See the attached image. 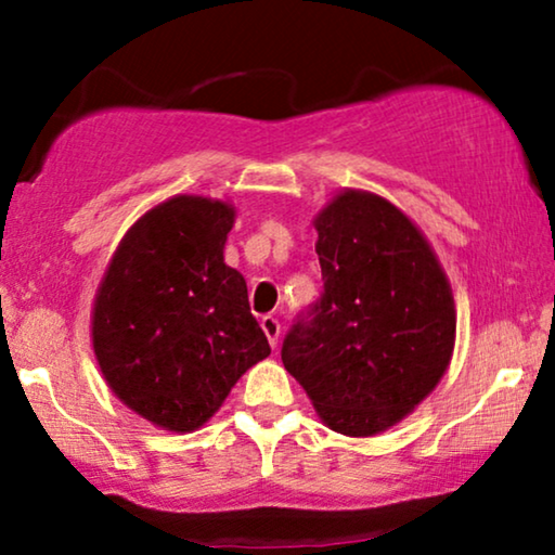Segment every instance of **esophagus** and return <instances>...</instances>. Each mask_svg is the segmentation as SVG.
I'll return each instance as SVG.
<instances>
[{
	"label": "esophagus",
	"mask_w": 555,
	"mask_h": 555,
	"mask_svg": "<svg viewBox=\"0 0 555 555\" xmlns=\"http://www.w3.org/2000/svg\"><path fill=\"white\" fill-rule=\"evenodd\" d=\"M260 325H262L264 336H268V340H270V346L275 348V346H278V338H280V323H278V318H275V315H262Z\"/></svg>",
	"instance_id": "obj_1"
}]
</instances>
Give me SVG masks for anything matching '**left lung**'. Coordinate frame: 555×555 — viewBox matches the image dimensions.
Instances as JSON below:
<instances>
[{
    "instance_id": "left-lung-1",
    "label": "left lung",
    "mask_w": 555,
    "mask_h": 555,
    "mask_svg": "<svg viewBox=\"0 0 555 555\" xmlns=\"http://www.w3.org/2000/svg\"><path fill=\"white\" fill-rule=\"evenodd\" d=\"M323 293L283 340L318 416L374 437L427 399L454 351V298L437 255L384 196L346 189L315 217Z\"/></svg>"
}]
</instances>
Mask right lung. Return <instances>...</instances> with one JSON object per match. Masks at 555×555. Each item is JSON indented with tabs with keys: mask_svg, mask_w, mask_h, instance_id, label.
<instances>
[{
	"mask_svg": "<svg viewBox=\"0 0 555 555\" xmlns=\"http://www.w3.org/2000/svg\"><path fill=\"white\" fill-rule=\"evenodd\" d=\"M232 224V204L171 196L126 232L98 287V366L128 409L162 429H199L270 356L245 278L224 262Z\"/></svg>",
	"mask_w": 555,
	"mask_h": 555,
	"instance_id": "add662e5",
	"label": "right lung"
}]
</instances>
